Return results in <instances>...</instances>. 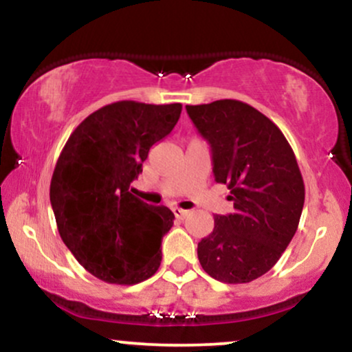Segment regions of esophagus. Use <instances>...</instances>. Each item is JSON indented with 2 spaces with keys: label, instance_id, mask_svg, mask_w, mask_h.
Here are the masks:
<instances>
[{
  "label": "esophagus",
  "instance_id": "obj_1",
  "mask_svg": "<svg viewBox=\"0 0 352 352\" xmlns=\"http://www.w3.org/2000/svg\"><path fill=\"white\" fill-rule=\"evenodd\" d=\"M172 212L177 218H185L188 215V210H182V208H177V207L172 208Z\"/></svg>",
  "mask_w": 352,
  "mask_h": 352
}]
</instances>
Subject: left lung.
<instances>
[{
  "label": "left lung",
  "mask_w": 352,
  "mask_h": 352,
  "mask_svg": "<svg viewBox=\"0 0 352 352\" xmlns=\"http://www.w3.org/2000/svg\"><path fill=\"white\" fill-rule=\"evenodd\" d=\"M185 109L233 201V212L217 215L213 232L201 238L200 265L218 281L250 283L273 268L298 230L305 184L296 157L280 129L241 100Z\"/></svg>",
  "instance_id": "8db88e82"
}]
</instances>
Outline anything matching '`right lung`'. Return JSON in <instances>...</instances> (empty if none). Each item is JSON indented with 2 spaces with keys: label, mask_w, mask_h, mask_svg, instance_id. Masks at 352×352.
Segmentation results:
<instances>
[{
  "label": "right lung",
  "mask_w": 352,
  "mask_h": 352,
  "mask_svg": "<svg viewBox=\"0 0 352 352\" xmlns=\"http://www.w3.org/2000/svg\"><path fill=\"white\" fill-rule=\"evenodd\" d=\"M180 112L182 104H109L86 117L60 152L50 188L59 235L99 280L135 285L159 270L175 217L132 195L131 184Z\"/></svg>",
  "instance_id": "add662e5"
}]
</instances>
